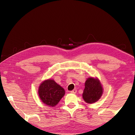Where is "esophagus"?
I'll use <instances>...</instances> for the list:
<instances>
[{
	"instance_id": "1",
	"label": "esophagus",
	"mask_w": 135,
	"mask_h": 135,
	"mask_svg": "<svg viewBox=\"0 0 135 135\" xmlns=\"http://www.w3.org/2000/svg\"><path fill=\"white\" fill-rule=\"evenodd\" d=\"M76 92H77V90H76V89H74V90H73L72 91H71V93L75 94Z\"/></svg>"
}]
</instances>
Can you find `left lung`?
<instances>
[{
  "label": "left lung",
  "mask_w": 135,
  "mask_h": 135,
  "mask_svg": "<svg viewBox=\"0 0 135 135\" xmlns=\"http://www.w3.org/2000/svg\"><path fill=\"white\" fill-rule=\"evenodd\" d=\"M99 80L92 77L88 78L85 84V89L82 94L83 99L87 103H94L101 97L103 90Z\"/></svg>",
  "instance_id": "obj_1"
}]
</instances>
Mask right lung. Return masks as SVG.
<instances>
[{"instance_id": "add662e5", "label": "right lung", "mask_w": 135, "mask_h": 135, "mask_svg": "<svg viewBox=\"0 0 135 135\" xmlns=\"http://www.w3.org/2000/svg\"><path fill=\"white\" fill-rule=\"evenodd\" d=\"M38 94L44 104L53 107L64 96L65 90L53 79H48L40 85Z\"/></svg>"}]
</instances>
